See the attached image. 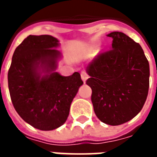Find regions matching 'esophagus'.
I'll list each match as a JSON object with an SVG mask.
<instances>
[{
    "label": "esophagus",
    "mask_w": 157,
    "mask_h": 157,
    "mask_svg": "<svg viewBox=\"0 0 157 157\" xmlns=\"http://www.w3.org/2000/svg\"><path fill=\"white\" fill-rule=\"evenodd\" d=\"M81 76H82V81H83L84 82H86V80H87L89 77L88 74H87V73H86L85 71H82L81 72Z\"/></svg>",
    "instance_id": "esophagus-1"
}]
</instances>
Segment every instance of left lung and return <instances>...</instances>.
Segmentation results:
<instances>
[{"instance_id":"left-lung-1","label":"left lung","mask_w":157,"mask_h":157,"mask_svg":"<svg viewBox=\"0 0 157 157\" xmlns=\"http://www.w3.org/2000/svg\"><path fill=\"white\" fill-rule=\"evenodd\" d=\"M112 48L101 53L86 67L97 117L119 125L140 112L149 91L150 68L141 46L121 32H113Z\"/></svg>"}]
</instances>
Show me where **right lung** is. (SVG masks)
I'll use <instances>...</instances> for the list:
<instances>
[{"instance_id": "add662e5", "label": "right lung", "mask_w": 157, "mask_h": 157, "mask_svg": "<svg viewBox=\"0 0 157 157\" xmlns=\"http://www.w3.org/2000/svg\"><path fill=\"white\" fill-rule=\"evenodd\" d=\"M58 40L50 35H29L17 47L9 68L8 88L19 116L40 130L65 124L73 98L83 84L78 72L62 76L57 72ZM44 68L48 74L43 78Z\"/></svg>"}]
</instances>
